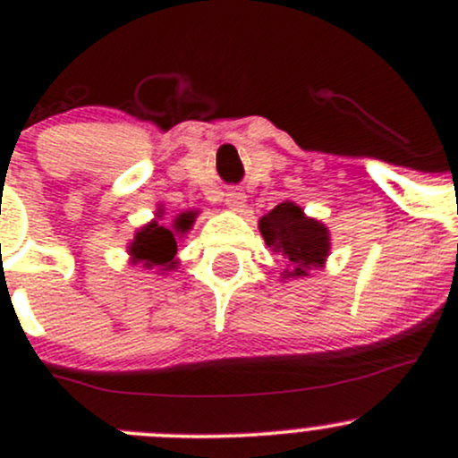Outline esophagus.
I'll list each match as a JSON object with an SVG mask.
<instances>
[{"label": "esophagus", "instance_id": "34e87169", "mask_svg": "<svg viewBox=\"0 0 458 458\" xmlns=\"http://www.w3.org/2000/svg\"><path fill=\"white\" fill-rule=\"evenodd\" d=\"M247 196L241 189H230L228 193H225V204H228L230 211L234 213H243L247 208Z\"/></svg>", "mask_w": 458, "mask_h": 458}]
</instances>
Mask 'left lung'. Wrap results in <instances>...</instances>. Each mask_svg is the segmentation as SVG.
Masks as SVG:
<instances>
[{
    "instance_id": "1",
    "label": "left lung",
    "mask_w": 458,
    "mask_h": 458,
    "mask_svg": "<svg viewBox=\"0 0 458 458\" xmlns=\"http://www.w3.org/2000/svg\"><path fill=\"white\" fill-rule=\"evenodd\" d=\"M259 230L273 254H280L286 269L282 282L308 277L314 269H323L331 251L329 228L320 219L308 217L299 204L284 199L259 219Z\"/></svg>"
}]
</instances>
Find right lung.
Returning <instances> with one entry per match:
<instances>
[{"mask_svg":"<svg viewBox=\"0 0 458 458\" xmlns=\"http://www.w3.org/2000/svg\"><path fill=\"white\" fill-rule=\"evenodd\" d=\"M196 217L198 211L178 213L172 219V225H165L161 224L163 208H159L152 222L135 230V236L127 245L131 265H141L144 269H157L159 273L174 271L178 265L176 243L191 230Z\"/></svg>","mask_w":458,"mask_h":458,"instance_id":"1","label":"right lung"}]
</instances>
